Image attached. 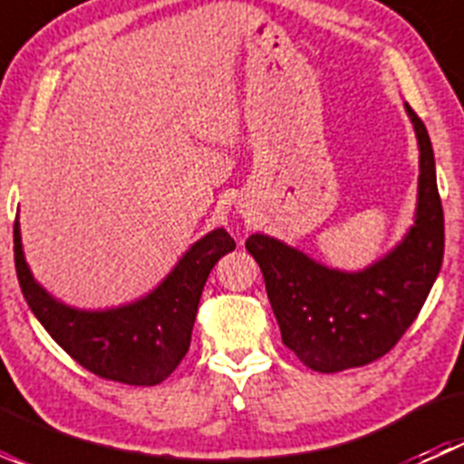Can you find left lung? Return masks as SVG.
Instances as JSON below:
<instances>
[{"mask_svg":"<svg viewBox=\"0 0 464 464\" xmlns=\"http://www.w3.org/2000/svg\"><path fill=\"white\" fill-rule=\"evenodd\" d=\"M420 145L418 213L409 236L386 258L357 274L327 269L269 236H251L246 251L260 265L283 343L319 372L377 362L418 319L444 256L431 139L406 102Z\"/></svg>","mask_w":464,"mask_h":464,"instance_id":"left-lung-1","label":"left lung"}]
</instances>
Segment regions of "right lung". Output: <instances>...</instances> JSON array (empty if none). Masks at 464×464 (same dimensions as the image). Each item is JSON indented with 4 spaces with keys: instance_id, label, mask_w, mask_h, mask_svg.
I'll return each mask as SVG.
<instances>
[{
    "instance_id": "1",
    "label": "right lung",
    "mask_w": 464,
    "mask_h": 464,
    "mask_svg": "<svg viewBox=\"0 0 464 464\" xmlns=\"http://www.w3.org/2000/svg\"><path fill=\"white\" fill-rule=\"evenodd\" d=\"M13 242L22 294L55 343L93 375L130 386H154L179 366L188 353L206 278L215 262L236 249V240L224 228H215L141 301L85 312L58 303L33 280L22 251L20 222L13 228Z\"/></svg>"
}]
</instances>
